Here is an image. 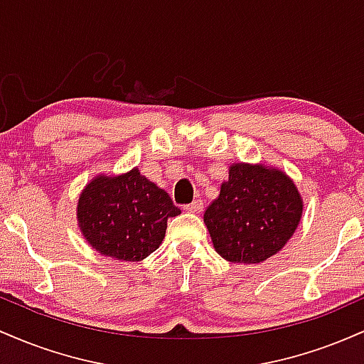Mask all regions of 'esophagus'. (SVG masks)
<instances>
[{
  "label": "esophagus",
  "instance_id": "esophagus-1",
  "mask_svg": "<svg viewBox=\"0 0 364 364\" xmlns=\"http://www.w3.org/2000/svg\"><path fill=\"white\" fill-rule=\"evenodd\" d=\"M183 210L190 212V214H198V212L203 210V202L202 200H195V202L188 203V205L183 207Z\"/></svg>",
  "mask_w": 364,
  "mask_h": 364
}]
</instances>
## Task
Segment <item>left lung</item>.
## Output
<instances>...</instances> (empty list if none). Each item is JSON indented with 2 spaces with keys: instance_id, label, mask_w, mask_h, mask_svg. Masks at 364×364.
I'll return each instance as SVG.
<instances>
[{
  "instance_id": "1",
  "label": "left lung",
  "mask_w": 364,
  "mask_h": 364,
  "mask_svg": "<svg viewBox=\"0 0 364 364\" xmlns=\"http://www.w3.org/2000/svg\"><path fill=\"white\" fill-rule=\"evenodd\" d=\"M303 214L298 188L282 171L235 164L203 223L215 252L232 263H260L294 235Z\"/></svg>"
}]
</instances>
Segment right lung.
Masks as SVG:
<instances>
[{"mask_svg": "<svg viewBox=\"0 0 364 364\" xmlns=\"http://www.w3.org/2000/svg\"><path fill=\"white\" fill-rule=\"evenodd\" d=\"M181 210L139 169L118 178L97 176L78 198V225L101 255L144 260L162 243L169 217Z\"/></svg>", "mask_w": 364, "mask_h": 364, "instance_id": "obj_1", "label": "right lung"}]
</instances>
